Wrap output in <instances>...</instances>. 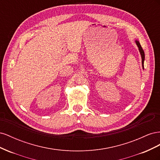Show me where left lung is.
Wrapping results in <instances>:
<instances>
[{
    "mask_svg": "<svg viewBox=\"0 0 160 160\" xmlns=\"http://www.w3.org/2000/svg\"><path fill=\"white\" fill-rule=\"evenodd\" d=\"M135 42H136V45L138 47V49H139V51L140 52V55H141V57H142V67L143 69H144V67H143V62H144V60H145V53H144V51L142 49V47L141 46V45H140V43L138 41H135Z\"/></svg>",
    "mask_w": 160,
    "mask_h": 160,
    "instance_id": "8db88e82",
    "label": "left lung"
}]
</instances>
